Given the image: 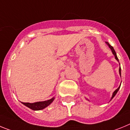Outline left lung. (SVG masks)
I'll return each mask as SVG.
<instances>
[{
  "instance_id": "left-lung-1",
  "label": "left lung",
  "mask_w": 130,
  "mask_h": 130,
  "mask_svg": "<svg viewBox=\"0 0 130 130\" xmlns=\"http://www.w3.org/2000/svg\"><path fill=\"white\" fill-rule=\"evenodd\" d=\"M106 43H107V44L108 45V46H109V48H110V50H112V54H113L114 55H115V59H117V60L118 61V62H119V61H118V57H117V54H116V52H115V50H114L113 47H112V46H110V45L109 44V42H106ZM119 73H120V76H121V68H120H120H119ZM120 86L118 87V88H117V90H115V92H114V93H113V94H112V98H111V99H112V98H113L115 96V95L117 94V92H118V90H119V89H120Z\"/></svg>"
}]
</instances>
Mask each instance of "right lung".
Instances as JSON below:
<instances>
[{
    "mask_svg": "<svg viewBox=\"0 0 130 130\" xmlns=\"http://www.w3.org/2000/svg\"><path fill=\"white\" fill-rule=\"evenodd\" d=\"M54 100V98H52L51 99L47 100L45 101H40V102L33 103H23L22 102L23 105L27 106V107L30 108L33 110H39L44 109L46 107H48L50 104H51L53 101Z\"/></svg>",
    "mask_w": 130,
    "mask_h": 130,
    "instance_id": "right-lung-1",
    "label": "right lung"
}]
</instances>
